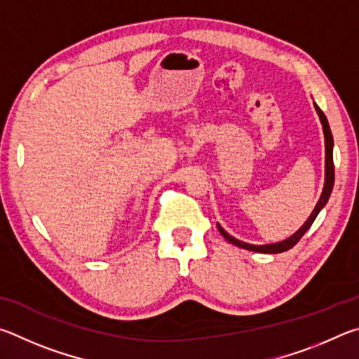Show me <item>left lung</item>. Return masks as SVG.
Returning a JSON list of instances; mask_svg holds the SVG:
<instances>
[{
	"mask_svg": "<svg viewBox=\"0 0 359 359\" xmlns=\"http://www.w3.org/2000/svg\"><path fill=\"white\" fill-rule=\"evenodd\" d=\"M316 105V110L320 116V121H322L323 126V134H325V154H326V159H325V186H323V192L322 196H320L318 202L316 205V208H313L312 215L309 216V219L304 222L303 227H301L297 233L292 235L290 238H287V240L280 241V243H274V244H263V246H255V244H248V243H243L240 240H236L231 235H229L227 231H225L221 225L217 224V229L221 231V235L227 240L229 243L235 244V246L241 248V249H248V250H252V252H260V254H279V252H285V250L292 249L294 244H297L303 235L306 233L307 230L311 229V225L316 221V217L320 211H322L323 206L328 202V198L331 196V191H332V186H334V162H332V134H331V129H330V124H328V119H326L325 113L318 109L317 104Z\"/></svg>",
	"mask_w": 359,
	"mask_h": 359,
	"instance_id": "1",
	"label": "left lung"
}]
</instances>
